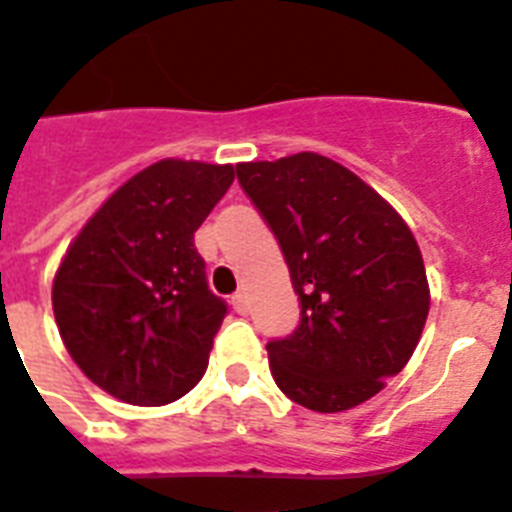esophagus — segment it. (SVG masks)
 Listing matches in <instances>:
<instances>
[{"instance_id": "1", "label": "esophagus", "mask_w": 512, "mask_h": 512, "mask_svg": "<svg viewBox=\"0 0 512 512\" xmlns=\"http://www.w3.org/2000/svg\"><path fill=\"white\" fill-rule=\"evenodd\" d=\"M231 305H234V310L239 315H247L249 313V297H247V292H236L234 297H231Z\"/></svg>"}]
</instances>
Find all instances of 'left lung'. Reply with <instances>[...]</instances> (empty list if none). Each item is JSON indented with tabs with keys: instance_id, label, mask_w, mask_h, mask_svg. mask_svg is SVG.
Instances as JSON below:
<instances>
[{
	"instance_id": "left-lung-1",
	"label": "left lung",
	"mask_w": 512,
	"mask_h": 512,
	"mask_svg": "<svg viewBox=\"0 0 512 512\" xmlns=\"http://www.w3.org/2000/svg\"><path fill=\"white\" fill-rule=\"evenodd\" d=\"M236 176L302 307L294 334L268 342L278 389L315 413L371 400L405 368L429 315L413 231L363 178L315 152L239 162Z\"/></svg>"
}]
</instances>
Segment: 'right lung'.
<instances>
[{
	"instance_id": "add662e5",
	"label": "right lung",
	"mask_w": 512,
	"mask_h": 512,
	"mask_svg": "<svg viewBox=\"0 0 512 512\" xmlns=\"http://www.w3.org/2000/svg\"><path fill=\"white\" fill-rule=\"evenodd\" d=\"M234 165L160 160L128 178L73 239L52 284L70 357L128 405L176 402L205 376L228 307L207 286L194 231Z\"/></svg>"
}]
</instances>
